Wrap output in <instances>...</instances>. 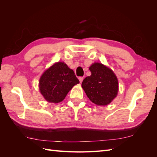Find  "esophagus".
<instances>
[{
	"instance_id": "esophagus-1",
	"label": "esophagus",
	"mask_w": 157,
	"mask_h": 157,
	"mask_svg": "<svg viewBox=\"0 0 157 157\" xmlns=\"http://www.w3.org/2000/svg\"><path fill=\"white\" fill-rule=\"evenodd\" d=\"M78 79H79L80 82H82L83 79H84V77H78Z\"/></svg>"
}]
</instances>
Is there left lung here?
Returning a JSON list of instances; mask_svg holds the SVG:
<instances>
[{
  "label": "left lung",
  "instance_id": "obj_1",
  "mask_svg": "<svg viewBox=\"0 0 157 157\" xmlns=\"http://www.w3.org/2000/svg\"><path fill=\"white\" fill-rule=\"evenodd\" d=\"M89 69L92 75L82 82V87L88 98L98 105L110 103L118 93V80L115 73L99 63H94Z\"/></svg>",
  "mask_w": 157,
  "mask_h": 157
}]
</instances>
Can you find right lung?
I'll list each match as a JSON object with an SVG mask.
<instances>
[{"label": "right lung", "mask_w": 157, "mask_h": 157, "mask_svg": "<svg viewBox=\"0 0 157 157\" xmlns=\"http://www.w3.org/2000/svg\"><path fill=\"white\" fill-rule=\"evenodd\" d=\"M78 83L74 71L63 62H58L41 76L39 88L46 101L56 103L63 101L69 90Z\"/></svg>", "instance_id": "obj_1"}]
</instances>
